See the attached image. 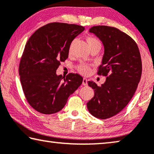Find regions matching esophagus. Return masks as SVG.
<instances>
[{"label": "esophagus", "instance_id": "34e87169", "mask_svg": "<svg viewBox=\"0 0 154 154\" xmlns=\"http://www.w3.org/2000/svg\"><path fill=\"white\" fill-rule=\"evenodd\" d=\"M82 84L84 85V86H87L88 85V80L86 79V78H84V79H83Z\"/></svg>", "mask_w": 154, "mask_h": 154}]
</instances>
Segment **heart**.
<instances>
[{
    "label": "heart",
    "mask_w": 154,
    "mask_h": 154,
    "mask_svg": "<svg viewBox=\"0 0 154 154\" xmlns=\"http://www.w3.org/2000/svg\"><path fill=\"white\" fill-rule=\"evenodd\" d=\"M86 40H87L88 44V46L90 48H91L92 46H101V43H100L98 39L94 37H92V36H88V37H87ZM72 45H73V42L70 44L69 47H68V53H69V54H70V53H72ZM77 69L80 72L82 73V74L86 75L89 72L90 67L88 64L82 63V64H80L79 66H78Z\"/></svg>",
    "instance_id": "1"
}]
</instances>
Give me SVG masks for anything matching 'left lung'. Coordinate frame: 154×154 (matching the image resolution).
<instances>
[{"label":"left lung","mask_w":154,"mask_h":154,"mask_svg":"<svg viewBox=\"0 0 154 154\" xmlns=\"http://www.w3.org/2000/svg\"><path fill=\"white\" fill-rule=\"evenodd\" d=\"M89 32L96 35L104 46L97 74L107 77L101 86L88 82L94 95L87 108L92 116L106 119L123 110L135 93L142 74L140 53L135 41L115 27L94 26Z\"/></svg>","instance_id":"1"}]
</instances>
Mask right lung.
<instances>
[{
  "instance_id": "right-lung-1",
  "label": "right lung",
  "mask_w": 154,
  "mask_h": 154,
  "mask_svg": "<svg viewBox=\"0 0 154 154\" xmlns=\"http://www.w3.org/2000/svg\"><path fill=\"white\" fill-rule=\"evenodd\" d=\"M74 24L51 23L39 28L26 42L19 64L23 92L29 104L38 112L60 111L68 97L82 84L77 73L57 75L61 62L68 57V47L84 30Z\"/></svg>"
}]
</instances>
